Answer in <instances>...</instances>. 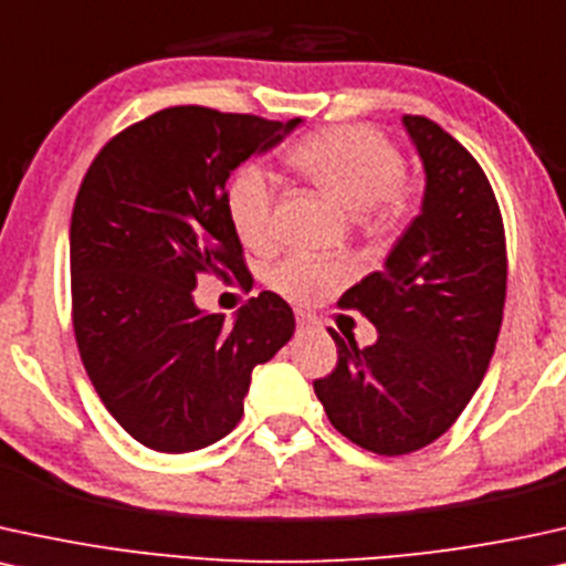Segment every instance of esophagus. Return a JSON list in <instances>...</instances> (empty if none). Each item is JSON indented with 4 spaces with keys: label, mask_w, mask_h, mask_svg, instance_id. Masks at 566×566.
<instances>
[{
    "label": "esophagus",
    "mask_w": 566,
    "mask_h": 566,
    "mask_svg": "<svg viewBox=\"0 0 566 566\" xmlns=\"http://www.w3.org/2000/svg\"><path fill=\"white\" fill-rule=\"evenodd\" d=\"M318 326V321L311 316V313H303V311H297V328L300 332H311V328H316Z\"/></svg>",
    "instance_id": "esophagus-1"
}]
</instances>
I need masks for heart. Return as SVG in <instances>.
<instances>
[{
	"instance_id": "heart-1",
	"label": "heart",
	"mask_w": 566,
	"mask_h": 566,
	"mask_svg": "<svg viewBox=\"0 0 566 566\" xmlns=\"http://www.w3.org/2000/svg\"><path fill=\"white\" fill-rule=\"evenodd\" d=\"M290 164L321 190L355 211L370 232H395L415 211V188L405 180V156L397 143L370 125H339L307 135L290 151ZM227 217L248 248L274 238V182L269 171L242 167L227 188ZM339 271L313 255H290L271 269V284L295 300H311L332 287Z\"/></svg>"
}]
</instances>
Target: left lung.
Instances as JSON below:
<instances>
[{
    "label": "left lung",
    "mask_w": 566,
    "mask_h": 566,
    "mask_svg": "<svg viewBox=\"0 0 566 566\" xmlns=\"http://www.w3.org/2000/svg\"><path fill=\"white\" fill-rule=\"evenodd\" d=\"M402 125L426 169L423 209L381 271L349 287L342 307L360 311L378 339L336 342V368L313 381L342 436L397 457L447 433L489 370L504 316V221L473 154L418 114Z\"/></svg>",
    "instance_id": "left-lung-1"
}]
</instances>
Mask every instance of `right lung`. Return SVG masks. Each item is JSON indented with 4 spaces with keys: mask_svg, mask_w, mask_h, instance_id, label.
Returning a JSON list of instances; mask_svg holds the SVG:
<instances>
[{
    "mask_svg": "<svg viewBox=\"0 0 566 566\" xmlns=\"http://www.w3.org/2000/svg\"><path fill=\"white\" fill-rule=\"evenodd\" d=\"M300 123L169 106L114 135L85 171L70 221L75 342L106 410L143 447L182 454L224 439L253 368L295 334L274 292L227 324L192 290L200 274L242 284L227 180Z\"/></svg>",
    "mask_w": 566,
    "mask_h": 566,
    "instance_id": "obj_1",
    "label": "right lung"
}]
</instances>
